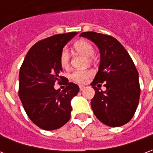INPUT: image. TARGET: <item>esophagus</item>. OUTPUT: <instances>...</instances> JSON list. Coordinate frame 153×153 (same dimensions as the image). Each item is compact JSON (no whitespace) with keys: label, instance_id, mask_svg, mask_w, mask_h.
I'll list each match as a JSON object with an SVG mask.
<instances>
[{"label":"esophagus","instance_id":"1","mask_svg":"<svg viewBox=\"0 0 153 153\" xmlns=\"http://www.w3.org/2000/svg\"><path fill=\"white\" fill-rule=\"evenodd\" d=\"M84 88H85V87H84V86H82V85H80V86H79V90H80V91H83V90L84 89Z\"/></svg>","mask_w":153,"mask_h":153}]
</instances>
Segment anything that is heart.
<instances>
[{"label":"heart","instance_id":"1","mask_svg":"<svg viewBox=\"0 0 153 153\" xmlns=\"http://www.w3.org/2000/svg\"><path fill=\"white\" fill-rule=\"evenodd\" d=\"M74 49L79 52L82 54L84 56L88 57V61H92V56L94 55L95 50L93 48V45L89 42L86 40H80L76 42L74 45ZM70 56L69 51L66 48H64L61 51L60 56V64L63 68H67L70 65ZM93 72L92 70H74L70 74V79L73 80L74 82L78 83H85L88 82L91 77L93 76Z\"/></svg>","mask_w":153,"mask_h":153}]
</instances>
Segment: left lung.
<instances>
[{
    "mask_svg": "<svg viewBox=\"0 0 153 153\" xmlns=\"http://www.w3.org/2000/svg\"><path fill=\"white\" fill-rule=\"evenodd\" d=\"M80 36L93 42L100 51L99 70L91 83L95 90L91 101L94 115L111 127L125 125L134 115L140 96L134 61L120 42L110 35L83 32ZM102 82L107 88L104 92L95 87Z\"/></svg>",
    "mask_w": 153,
    "mask_h": 153,
    "instance_id": "1",
    "label": "left lung"
}]
</instances>
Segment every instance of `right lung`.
I'll use <instances>...</instances> for the list:
<instances>
[{
	"instance_id": "add662e5",
	"label": "right lung",
	"mask_w": 153,
	"mask_h": 153,
	"mask_svg": "<svg viewBox=\"0 0 153 153\" xmlns=\"http://www.w3.org/2000/svg\"><path fill=\"white\" fill-rule=\"evenodd\" d=\"M76 34H56L38 42L29 49L19 70V96L25 112L45 130L57 129L69 121L70 102L79 91L77 84L69 83L67 79L65 89L54 88L56 82L65 79L60 75V52Z\"/></svg>"
}]
</instances>
